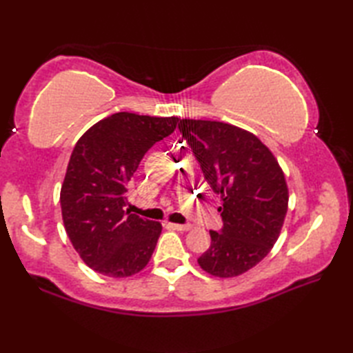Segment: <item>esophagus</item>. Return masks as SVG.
Segmentation results:
<instances>
[{
    "label": "esophagus",
    "mask_w": 353,
    "mask_h": 353,
    "mask_svg": "<svg viewBox=\"0 0 353 353\" xmlns=\"http://www.w3.org/2000/svg\"><path fill=\"white\" fill-rule=\"evenodd\" d=\"M168 226L174 230H190L192 228L191 224H177V223H170Z\"/></svg>",
    "instance_id": "1"
}]
</instances>
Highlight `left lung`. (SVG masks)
I'll return each mask as SVG.
<instances>
[{"label":"left lung","instance_id":"1","mask_svg":"<svg viewBox=\"0 0 353 353\" xmlns=\"http://www.w3.org/2000/svg\"><path fill=\"white\" fill-rule=\"evenodd\" d=\"M205 181L221 196L223 228L209 230L211 245L197 259L212 276L234 277L264 259L279 238L288 209V188L273 153L236 125L181 119Z\"/></svg>","mask_w":353,"mask_h":353}]
</instances>
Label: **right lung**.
<instances>
[{
    "mask_svg": "<svg viewBox=\"0 0 353 353\" xmlns=\"http://www.w3.org/2000/svg\"><path fill=\"white\" fill-rule=\"evenodd\" d=\"M177 117L118 112L94 124L72 150L61 191L65 230L86 265L110 277L144 268L161 223L124 211L142 157L176 130Z\"/></svg>",
    "mask_w": 353,
    "mask_h": 353,
    "instance_id": "add662e5",
    "label": "right lung"
}]
</instances>
